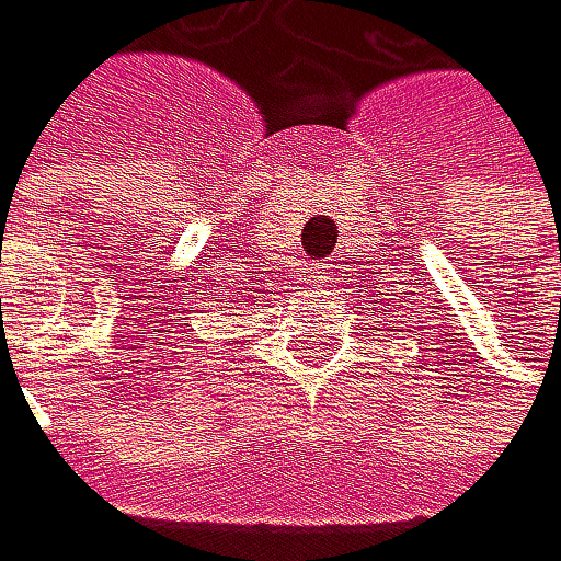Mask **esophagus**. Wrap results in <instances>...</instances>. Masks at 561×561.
I'll list each match as a JSON object with an SVG mask.
<instances>
[{"mask_svg": "<svg viewBox=\"0 0 561 561\" xmlns=\"http://www.w3.org/2000/svg\"><path fill=\"white\" fill-rule=\"evenodd\" d=\"M331 272H334V265H328V262H317V265H310L307 268V278L310 283H317V286H323L331 278Z\"/></svg>", "mask_w": 561, "mask_h": 561, "instance_id": "1", "label": "esophagus"}]
</instances>
